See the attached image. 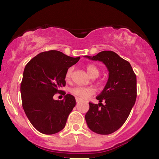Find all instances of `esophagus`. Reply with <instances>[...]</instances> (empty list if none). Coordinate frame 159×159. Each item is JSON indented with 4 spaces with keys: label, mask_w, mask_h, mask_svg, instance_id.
Here are the masks:
<instances>
[{
    "label": "esophagus",
    "mask_w": 159,
    "mask_h": 159,
    "mask_svg": "<svg viewBox=\"0 0 159 159\" xmlns=\"http://www.w3.org/2000/svg\"><path fill=\"white\" fill-rule=\"evenodd\" d=\"M76 102H80L82 101V99L79 98H76Z\"/></svg>",
    "instance_id": "esophagus-1"
}]
</instances>
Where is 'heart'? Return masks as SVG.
Instances as JSON below:
<instances>
[{
	"label": "heart",
	"instance_id": "heart-1",
	"mask_svg": "<svg viewBox=\"0 0 159 159\" xmlns=\"http://www.w3.org/2000/svg\"><path fill=\"white\" fill-rule=\"evenodd\" d=\"M86 71L88 74L90 75V77L96 78L99 76V71L98 67L93 65V64H88L86 66ZM72 71H73V68L70 67L66 71V79L69 80L71 76ZM71 92L74 95H76L78 98L81 99L88 98V97L93 95L95 93V90L91 87H83V86H76L71 90Z\"/></svg>",
	"mask_w": 159,
	"mask_h": 159
}]
</instances>
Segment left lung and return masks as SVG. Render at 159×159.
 Here are the masks:
<instances>
[{
  "mask_svg": "<svg viewBox=\"0 0 159 159\" xmlns=\"http://www.w3.org/2000/svg\"><path fill=\"white\" fill-rule=\"evenodd\" d=\"M91 60L103 62L109 71L105 87L96 99L98 104L89 102L85 118L94 133L109 134L118 130L127 120L137 98V79L130 64L113 51L104 50ZM104 101L106 104L102 105Z\"/></svg>",
  "mask_w": 159,
  "mask_h": 159,
  "instance_id": "1",
  "label": "left lung"
}]
</instances>
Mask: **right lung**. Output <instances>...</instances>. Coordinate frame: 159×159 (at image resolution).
<instances>
[{"instance_id":"add662e5","label":"right lung","mask_w":159,"mask_h":159,"mask_svg":"<svg viewBox=\"0 0 159 159\" xmlns=\"http://www.w3.org/2000/svg\"><path fill=\"white\" fill-rule=\"evenodd\" d=\"M80 57H71L57 50L43 52L29 61L21 83L22 107L32 125L40 133L52 134L65 127L67 118L76 105L75 98L60 88L65 86L66 73ZM62 92V101L54 94Z\"/></svg>"}]
</instances>
